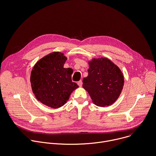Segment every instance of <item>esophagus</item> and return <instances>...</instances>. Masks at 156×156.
<instances>
[{
  "instance_id": "1",
  "label": "esophagus",
  "mask_w": 156,
  "mask_h": 156,
  "mask_svg": "<svg viewBox=\"0 0 156 156\" xmlns=\"http://www.w3.org/2000/svg\"><path fill=\"white\" fill-rule=\"evenodd\" d=\"M78 85L80 86V87H81L82 86V85H83V83H82V81L81 80H80V81H78Z\"/></svg>"
}]
</instances>
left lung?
<instances>
[{
	"instance_id": "8db88e82",
	"label": "left lung",
	"mask_w": 156,
	"mask_h": 156,
	"mask_svg": "<svg viewBox=\"0 0 156 156\" xmlns=\"http://www.w3.org/2000/svg\"><path fill=\"white\" fill-rule=\"evenodd\" d=\"M88 64V76L83 78V87L95 105L100 107L112 105L123 88L125 80L122 72L107 58H93Z\"/></svg>"
}]
</instances>
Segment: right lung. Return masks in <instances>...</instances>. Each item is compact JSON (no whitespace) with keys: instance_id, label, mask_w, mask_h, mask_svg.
I'll list each match as a JSON object with an SVG mask.
<instances>
[{"instance_id":"1","label":"right lung","mask_w":156,"mask_h":156,"mask_svg":"<svg viewBox=\"0 0 156 156\" xmlns=\"http://www.w3.org/2000/svg\"><path fill=\"white\" fill-rule=\"evenodd\" d=\"M66 60L63 53L54 51L39 59L31 72V86L36 99L53 109L64 106L79 87L72 81L73 70L64 68Z\"/></svg>"}]
</instances>
